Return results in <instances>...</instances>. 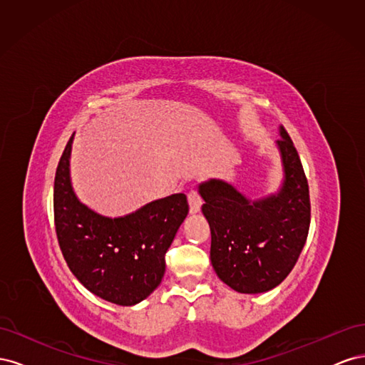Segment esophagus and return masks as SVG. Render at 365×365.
Masks as SVG:
<instances>
[{"mask_svg":"<svg viewBox=\"0 0 365 365\" xmlns=\"http://www.w3.org/2000/svg\"><path fill=\"white\" fill-rule=\"evenodd\" d=\"M187 200H189V207H190V215H196L201 212V205H202V201L200 195H197V192L195 190H190L189 193H187Z\"/></svg>","mask_w":365,"mask_h":365,"instance_id":"34e87169","label":"esophagus"}]
</instances>
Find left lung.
Segmentation results:
<instances>
[{
  "mask_svg": "<svg viewBox=\"0 0 365 365\" xmlns=\"http://www.w3.org/2000/svg\"><path fill=\"white\" fill-rule=\"evenodd\" d=\"M275 148L280 153L279 189L251 200L225 180L197 184L202 213L212 233L210 260L217 277L240 294H262L292 271L306 244L311 204L303 165L283 126Z\"/></svg>",
  "mask_w": 365,
  "mask_h": 365,
  "instance_id": "left-lung-1",
  "label": "left lung"
}]
</instances>
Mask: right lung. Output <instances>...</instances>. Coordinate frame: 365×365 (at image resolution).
I'll return each mask as SVG.
<instances>
[{
	"mask_svg": "<svg viewBox=\"0 0 365 365\" xmlns=\"http://www.w3.org/2000/svg\"><path fill=\"white\" fill-rule=\"evenodd\" d=\"M74 134L54 178V224L68 268L85 288L118 306H134L158 288L165 251L189 213L184 193L155 200L125 216H105L77 197L71 182Z\"/></svg>",
	"mask_w": 365,
	"mask_h": 365,
	"instance_id": "1",
	"label": "right lung"
}]
</instances>
